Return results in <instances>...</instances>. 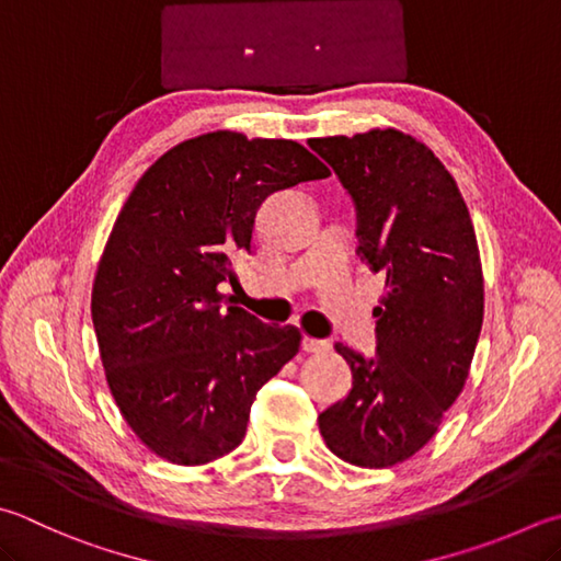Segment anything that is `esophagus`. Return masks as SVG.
Instances as JSON below:
<instances>
[{"mask_svg": "<svg viewBox=\"0 0 561 561\" xmlns=\"http://www.w3.org/2000/svg\"><path fill=\"white\" fill-rule=\"evenodd\" d=\"M330 348V344L322 342V340H312V336H302V352L308 354H322Z\"/></svg>", "mask_w": 561, "mask_h": 561, "instance_id": "obj_1", "label": "esophagus"}]
</instances>
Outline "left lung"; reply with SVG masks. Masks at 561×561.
<instances>
[{
  "label": "left lung",
  "instance_id": "1",
  "mask_svg": "<svg viewBox=\"0 0 561 561\" xmlns=\"http://www.w3.org/2000/svg\"><path fill=\"white\" fill-rule=\"evenodd\" d=\"M308 144L354 199L358 256L386 273L376 356L334 344L354 383L317 422L336 457L386 469L437 435L469 378L483 322L477 231L447 168L410 134L371 129Z\"/></svg>",
  "mask_w": 561,
  "mask_h": 561
}]
</instances>
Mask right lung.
<instances>
[{
  "label": "right lung",
  "instance_id": "right-lung-1",
  "mask_svg": "<svg viewBox=\"0 0 561 561\" xmlns=\"http://www.w3.org/2000/svg\"><path fill=\"white\" fill-rule=\"evenodd\" d=\"M327 175L298 141L209 131L165 151L124 203L92 324L116 408L161 459L199 467L237 449L261 386L298 354V327L225 310L219 283L237 280L263 199Z\"/></svg>",
  "mask_w": 561,
  "mask_h": 561
}]
</instances>
